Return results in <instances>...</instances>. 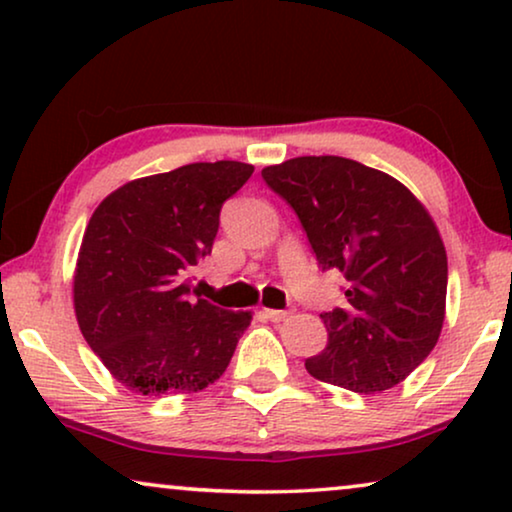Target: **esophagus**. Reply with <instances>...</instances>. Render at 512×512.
Here are the masks:
<instances>
[{
  "label": "esophagus",
  "instance_id": "34e87169",
  "mask_svg": "<svg viewBox=\"0 0 512 512\" xmlns=\"http://www.w3.org/2000/svg\"><path fill=\"white\" fill-rule=\"evenodd\" d=\"M263 314L270 321H275V324H279V321H284L286 317H289V312H286V310H263Z\"/></svg>",
  "mask_w": 512,
  "mask_h": 512
}]
</instances>
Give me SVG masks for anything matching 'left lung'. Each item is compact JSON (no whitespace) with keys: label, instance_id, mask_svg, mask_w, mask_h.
Listing matches in <instances>:
<instances>
[{"label":"left lung","instance_id":"left-lung-1","mask_svg":"<svg viewBox=\"0 0 512 512\" xmlns=\"http://www.w3.org/2000/svg\"><path fill=\"white\" fill-rule=\"evenodd\" d=\"M296 212L321 270L347 279L345 305L321 314L326 349L312 377L373 394L403 382L436 347L447 256L436 223L389 174L340 156H303L261 172Z\"/></svg>","mask_w":512,"mask_h":512}]
</instances>
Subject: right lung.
I'll use <instances>...</instances> for the list:
<instances>
[{"label":"right lung","instance_id":"right-lung-1","mask_svg":"<svg viewBox=\"0 0 512 512\" xmlns=\"http://www.w3.org/2000/svg\"><path fill=\"white\" fill-rule=\"evenodd\" d=\"M251 172L237 160L191 163L130 181L90 216L74 275L76 319L135 394H191L226 373L251 314L195 301L188 275L212 254L223 202Z\"/></svg>","mask_w":512,"mask_h":512}]
</instances>
